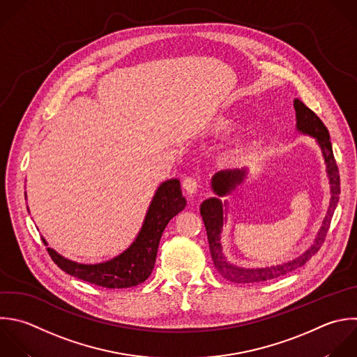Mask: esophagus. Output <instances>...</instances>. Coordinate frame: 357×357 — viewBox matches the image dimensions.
<instances>
[{
  "instance_id": "34e87169",
  "label": "esophagus",
  "mask_w": 357,
  "mask_h": 357,
  "mask_svg": "<svg viewBox=\"0 0 357 357\" xmlns=\"http://www.w3.org/2000/svg\"><path fill=\"white\" fill-rule=\"evenodd\" d=\"M199 187V180L197 177H192V176H187L184 180H183V188L185 190L187 194L192 195L197 192Z\"/></svg>"
}]
</instances>
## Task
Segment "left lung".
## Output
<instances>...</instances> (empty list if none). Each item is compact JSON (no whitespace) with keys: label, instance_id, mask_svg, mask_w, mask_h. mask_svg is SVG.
<instances>
[{"label":"left lung","instance_id":"8db88e82","mask_svg":"<svg viewBox=\"0 0 357 357\" xmlns=\"http://www.w3.org/2000/svg\"><path fill=\"white\" fill-rule=\"evenodd\" d=\"M294 110H296V128L301 134L311 135L317 139L325 165H326V174L331 184V199H329V208L326 212V216L324 218L322 226L319 227V231L317 233V237L314 243L310 245V248L303 252L300 257L280 264L275 266L268 268H241L237 265H233L227 258L225 257L222 251L220 244V233L223 227V220H226V216L223 218V204L219 198H209L205 199L201 204L199 212L205 223L206 234H208V243H209V251L213 259V265L218 269V272L227 280L234 283H255V282H264L269 279H275L279 276H283L300 266H303L322 245L325 241L326 233L329 230L331 219L335 212V208L339 201L340 194V181H339V170L333 158L332 145L329 141V132L324 123L319 120V117L310 110L301 100L294 99ZM247 174L245 169H236V170H222L216 173L212 177V190L219 195L223 197L226 194H230L236 185L241 184L244 177Z\"/></svg>","mask_w":357,"mask_h":357}]
</instances>
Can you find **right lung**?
I'll return each mask as SVG.
<instances>
[{"label":"right lung","mask_w":357,"mask_h":357,"mask_svg":"<svg viewBox=\"0 0 357 357\" xmlns=\"http://www.w3.org/2000/svg\"><path fill=\"white\" fill-rule=\"evenodd\" d=\"M26 195V194H25ZM187 205L177 178L159 185L148 208L144 225L134 243L120 255L100 264H78L47 247L52 259L68 275L81 280L109 287L124 289L145 282L153 271L159 241L170 219ZM45 245L47 241L42 237Z\"/></svg>","instance_id":"obj_1"}]
</instances>
